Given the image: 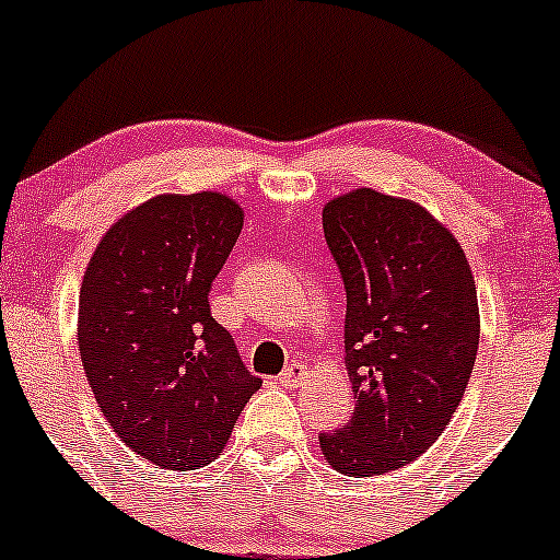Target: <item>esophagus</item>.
Listing matches in <instances>:
<instances>
[{"instance_id":"34e87169","label":"esophagus","mask_w":560,"mask_h":560,"mask_svg":"<svg viewBox=\"0 0 560 560\" xmlns=\"http://www.w3.org/2000/svg\"><path fill=\"white\" fill-rule=\"evenodd\" d=\"M304 378H306V365L291 363L285 371H282L278 382L282 384V387H299V384H302Z\"/></svg>"}]
</instances>
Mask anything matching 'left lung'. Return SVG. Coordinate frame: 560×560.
Here are the masks:
<instances>
[{
  "label": "left lung",
  "instance_id": "obj_1",
  "mask_svg": "<svg viewBox=\"0 0 560 560\" xmlns=\"http://www.w3.org/2000/svg\"><path fill=\"white\" fill-rule=\"evenodd\" d=\"M323 232L347 291L354 408L320 448L339 472L371 478L446 430L478 354V296L465 250L417 202L350 191L323 210Z\"/></svg>",
  "mask_w": 560,
  "mask_h": 560
}]
</instances>
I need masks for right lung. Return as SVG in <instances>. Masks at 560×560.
I'll use <instances>...</instances> for the list:
<instances>
[{"label":"right lung","instance_id":"right-lung-1","mask_svg":"<svg viewBox=\"0 0 560 560\" xmlns=\"http://www.w3.org/2000/svg\"><path fill=\"white\" fill-rule=\"evenodd\" d=\"M243 230L215 191L162 195L104 234L80 291V354L119 438L165 470L221 454L261 387L210 315L208 293Z\"/></svg>","mask_w":560,"mask_h":560}]
</instances>
